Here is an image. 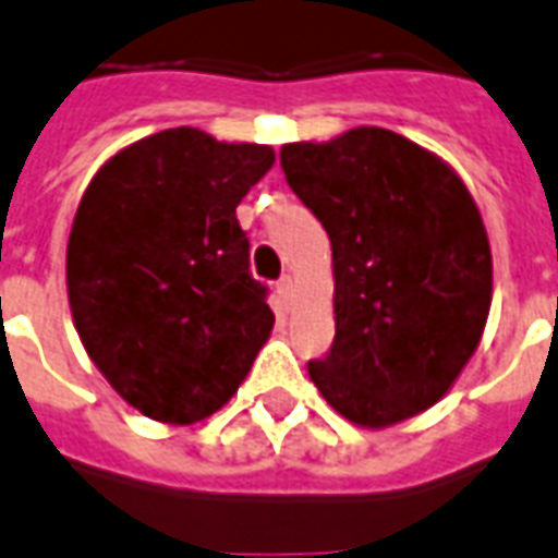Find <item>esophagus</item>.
<instances>
[{"label":"esophagus","mask_w":558,"mask_h":558,"mask_svg":"<svg viewBox=\"0 0 558 558\" xmlns=\"http://www.w3.org/2000/svg\"><path fill=\"white\" fill-rule=\"evenodd\" d=\"M275 292H278V299L283 301V304H290V299H292V278H290V275H283V278L275 283Z\"/></svg>","instance_id":"obj_1"}]
</instances>
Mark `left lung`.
Returning <instances> with one entry per match:
<instances>
[{
  "instance_id": "1",
  "label": "left lung",
  "mask_w": 558,
  "mask_h": 558,
  "mask_svg": "<svg viewBox=\"0 0 558 558\" xmlns=\"http://www.w3.org/2000/svg\"><path fill=\"white\" fill-rule=\"evenodd\" d=\"M287 183L333 251L331 352L307 363L333 411L393 426L447 393L490 311V247L447 165L378 126L287 144Z\"/></svg>"
}]
</instances>
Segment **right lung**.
Here are the masks:
<instances>
[{
    "label": "right lung",
    "instance_id": "add662e5",
    "mask_svg": "<svg viewBox=\"0 0 558 558\" xmlns=\"http://www.w3.org/2000/svg\"><path fill=\"white\" fill-rule=\"evenodd\" d=\"M266 144L192 126L102 165L68 242V295L90 361L150 420L216 414L268 340V287L251 275L236 206L266 174Z\"/></svg>",
    "mask_w": 558,
    "mask_h": 558
}]
</instances>
